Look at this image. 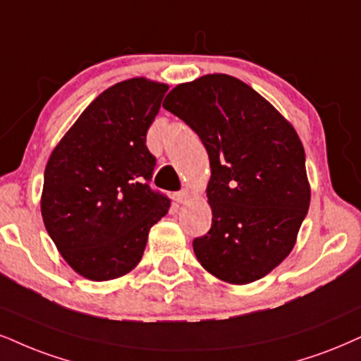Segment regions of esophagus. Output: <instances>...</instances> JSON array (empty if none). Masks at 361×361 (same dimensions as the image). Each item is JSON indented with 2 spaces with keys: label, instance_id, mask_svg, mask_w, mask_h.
<instances>
[{
  "label": "esophagus",
  "instance_id": "obj_1",
  "mask_svg": "<svg viewBox=\"0 0 361 361\" xmlns=\"http://www.w3.org/2000/svg\"><path fill=\"white\" fill-rule=\"evenodd\" d=\"M190 197H192V192H190L189 189H184V190H180V192L176 195L177 202H179V204H185V202L189 201Z\"/></svg>",
  "mask_w": 361,
  "mask_h": 361
}]
</instances>
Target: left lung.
Instances as JSON below:
<instances>
[{"instance_id": "obj_1", "label": "left lung", "mask_w": 361, "mask_h": 361, "mask_svg": "<svg viewBox=\"0 0 361 361\" xmlns=\"http://www.w3.org/2000/svg\"><path fill=\"white\" fill-rule=\"evenodd\" d=\"M164 109L202 140L211 164L212 226L192 246L202 268L229 284L264 278L295 247L310 207L305 149L264 97L224 73L169 92Z\"/></svg>"}]
</instances>
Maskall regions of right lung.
Wrapping results in <instances>:
<instances>
[{
	"mask_svg": "<svg viewBox=\"0 0 361 361\" xmlns=\"http://www.w3.org/2000/svg\"><path fill=\"white\" fill-rule=\"evenodd\" d=\"M169 85L135 77L102 92L58 142L44 169V228L70 268L109 281L139 264L171 201L154 192L145 145Z\"/></svg>",
	"mask_w": 361,
	"mask_h": 361,
	"instance_id": "obj_1",
	"label": "right lung"
}]
</instances>
